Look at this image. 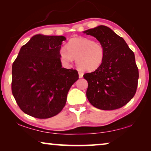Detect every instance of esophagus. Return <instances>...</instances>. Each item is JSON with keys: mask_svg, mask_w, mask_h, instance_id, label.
<instances>
[{"mask_svg": "<svg viewBox=\"0 0 151 151\" xmlns=\"http://www.w3.org/2000/svg\"><path fill=\"white\" fill-rule=\"evenodd\" d=\"M78 74H79V78H82V77H83V73H82V72H81V71H79L78 72Z\"/></svg>", "mask_w": 151, "mask_h": 151, "instance_id": "esophagus-1", "label": "esophagus"}]
</instances>
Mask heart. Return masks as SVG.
I'll return each mask as SVG.
<instances>
[{
    "label": "heart",
    "instance_id": "b5f03b06",
    "mask_svg": "<svg viewBox=\"0 0 151 151\" xmlns=\"http://www.w3.org/2000/svg\"><path fill=\"white\" fill-rule=\"evenodd\" d=\"M67 48L63 47L60 49V59L66 63H71L76 58V63L80 70L93 71L98 69L104 60L105 50L102 43L92 39L73 38L67 44Z\"/></svg>",
    "mask_w": 151,
    "mask_h": 151
}]
</instances>
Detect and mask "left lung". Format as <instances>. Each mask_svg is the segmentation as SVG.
<instances>
[{"instance_id":"left-lung-1","label":"left lung","mask_w":151,"mask_h":151,"mask_svg":"<svg viewBox=\"0 0 151 151\" xmlns=\"http://www.w3.org/2000/svg\"><path fill=\"white\" fill-rule=\"evenodd\" d=\"M83 33L95 37L105 50L100 67L83 76L88 82L86 98L101 110L121 108L137 90L139 72L134 53L122 37L106 26H98Z\"/></svg>"}]
</instances>
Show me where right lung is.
Segmentation results:
<instances>
[{
    "mask_svg": "<svg viewBox=\"0 0 151 151\" xmlns=\"http://www.w3.org/2000/svg\"><path fill=\"white\" fill-rule=\"evenodd\" d=\"M63 36L36 34L22 46L12 65V94L20 109L39 119L53 117L65 106L79 76L63 68L59 51Z\"/></svg>",
    "mask_w": 151,
    "mask_h": 151,
    "instance_id": "add662e5",
    "label": "right lung"
}]
</instances>
